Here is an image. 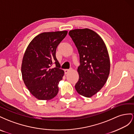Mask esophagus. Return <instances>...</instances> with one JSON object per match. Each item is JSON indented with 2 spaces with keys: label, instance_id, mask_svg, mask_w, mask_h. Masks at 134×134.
<instances>
[{
  "label": "esophagus",
  "instance_id": "obj_1",
  "mask_svg": "<svg viewBox=\"0 0 134 134\" xmlns=\"http://www.w3.org/2000/svg\"><path fill=\"white\" fill-rule=\"evenodd\" d=\"M71 70V69H66V70H64V72H65V74H68V72H69Z\"/></svg>",
  "mask_w": 134,
  "mask_h": 134
}]
</instances>
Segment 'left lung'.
I'll return each instance as SVG.
<instances>
[{
    "label": "left lung",
    "mask_w": 134,
    "mask_h": 134,
    "mask_svg": "<svg viewBox=\"0 0 134 134\" xmlns=\"http://www.w3.org/2000/svg\"><path fill=\"white\" fill-rule=\"evenodd\" d=\"M68 34L80 55L79 79L75 89L79 94L90 98L102 88L108 79L110 60L107 49L101 37L90 29H75Z\"/></svg>",
    "instance_id": "left-lung-1"
}]
</instances>
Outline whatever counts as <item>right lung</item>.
<instances>
[{
    "label": "right lung",
    "mask_w": 134,
    "mask_h": 134,
    "mask_svg": "<svg viewBox=\"0 0 134 134\" xmlns=\"http://www.w3.org/2000/svg\"><path fill=\"white\" fill-rule=\"evenodd\" d=\"M67 31L39 34L29 44L23 57L22 79L30 93L39 100H50L59 91L58 83L64 71L56 58V49ZM54 63L56 67L51 68Z\"/></svg>",
    "instance_id": "obj_1"
}]
</instances>
